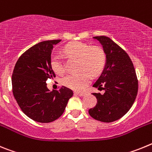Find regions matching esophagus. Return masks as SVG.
<instances>
[{"mask_svg":"<svg viewBox=\"0 0 152 152\" xmlns=\"http://www.w3.org/2000/svg\"><path fill=\"white\" fill-rule=\"evenodd\" d=\"M75 94H77V95H78V96H85V95H87V94H86V93H84V92H75Z\"/></svg>","mask_w":152,"mask_h":152,"instance_id":"34e87169","label":"esophagus"}]
</instances>
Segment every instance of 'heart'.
Instances as JSON below:
<instances>
[{
  "mask_svg": "<svg viewBox=\"0 0 152 152\" xmlns=\"http://www.w3.org/2000/svg\"><path fill=\"white\" fill-rule=\"evenodd\" d=\"M64 55L69 58L79 59L78 74H70L63 77L62 84L71 89L80 91L89 84L91 76H96L104 68L106 56L103 51L98 47H91L88 44L74 42L65 45ZM51 67L55 73L63 75L65 72L61 56L54 54L51 58Z\"/></svg>",
  "mask_w": 152,
  "mask_h": 152,
  "instance_id": "obj_1",
  "label": "heart"
}]
</instances>
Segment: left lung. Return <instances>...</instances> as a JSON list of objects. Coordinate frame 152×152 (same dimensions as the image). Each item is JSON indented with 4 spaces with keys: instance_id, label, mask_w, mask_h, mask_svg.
Listing matches in <instances>:
<instances>
[{
    "instance_id": "8db88e82",
    "label": "left lung",
    "mask_w": 152,
    "mask_h": 152,
    "mask_svg": "<svg viewBox=\"0 0 152 152\" xmlns=\"http://www.w3.org/2000/svg\"><path fill=\"white\" fill-rule=\"evenodd\" d=\"M94 39L103 46L106 63L93 87L105 92L103 94H93L97 103L88 113L98 121L112 123L123 117L134 103L138 93V80L132 61L121 47L107 36H94Z\"/></svg>"
}]
</instances>
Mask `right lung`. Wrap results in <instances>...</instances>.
I'll return each mask as SVG.
<instances>
[{
	"instance_id": "add662e5",
	"label": "right lung",
	"mask_w": 152,
	"mask_h": 152,
	"mask_svg": "<svg viewBox=\"0 0 152 152\" xmlns=\"http://www.w3.org/2000/svg\"><path fill=\"white\" fill-rule=\"evenodd\" d=\"M61 39L41 42L19 58L12 75L13 94L28 117L39 123L55 121L62 115L73 91L66 87L50 91L46 80L56 77L51 67L54 45Z\"/></svg>"
}]
</instances>
